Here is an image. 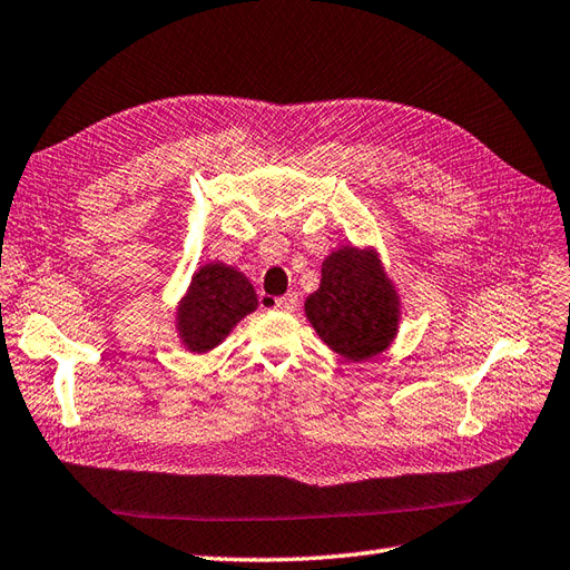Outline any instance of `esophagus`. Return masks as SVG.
I'll return each mask as SVG.
<instances>
[{"mask_svg":"<svg viewBox=\"0 0 570 570\" xmlns=\"http://www.w3.org/2000/svg\"><path fill=\"white\" fill-rule=\"evenodd\" d=\"M265 303H267V305H272L274 311L294 313V311H296V305H298V296H296V294H286V296H282V298H274V301L265 298Z\"/></svg>","mask_w":570,"mask_h":570,"instance_id":"1","label":"esophagus"}]
</instances>
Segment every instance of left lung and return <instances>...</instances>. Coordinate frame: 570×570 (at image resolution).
Segmentation results:
<instances>
[{"label": "left lung", "mask_w": 570, "mask_h": 570, "mask_svg": "<svg viewBox=\"0 0 570 570\" xmlns=\"http://www.w3.org/2000/svg\"><path fill=\"white\" fill-rule=\"evenodd\" d=\"M303 308L317 337L346 361H368L397 337L400 294L373 247L330 253L320 288Z\"/></svg>", "instance_id": "8db88e82"}]
</instances>
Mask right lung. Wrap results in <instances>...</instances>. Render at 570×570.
<instances>
[{
	"label": "right lung",
	"instance_id": "right-lung-1",
	"mask_svg": "<svg viewBox=\"0 0 570 570\" xmlns=\"http://www.w3.org/2000/svg\"><path fill=\"white\" fill-rule=\"evenodd\" d=\"M255 311L257 294L250 279L216 259L193 274V282L175 308V330L187 352L207 354Z\"/></svg>",
	"mask_w": 570,
	"mask_h": 570
}]
</instances>
